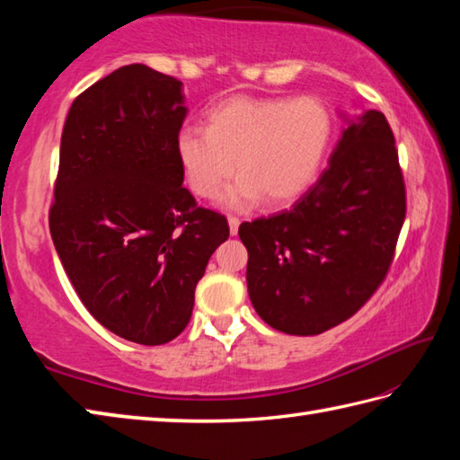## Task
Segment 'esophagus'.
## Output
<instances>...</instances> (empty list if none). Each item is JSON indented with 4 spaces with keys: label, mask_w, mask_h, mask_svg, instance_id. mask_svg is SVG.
Wrapping results in <instances>:
<instances>
[{
    "label": "esophagus",
    "mask_w": 460,
    "mask_h": 460,
    "mask_svg": "<svg viewBox=\"0 0 460 460\" xmlns=\"http://www.w3.org/2000/svg\"><path fill=\"white\" fill-rule=\"evenodd\" d=\"M239 225H241V219L235 217V215H229V231H231V235H237Z\"/></svg>",
    "instance_id": "1"
}]
</instances>
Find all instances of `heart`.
I'll return each mask as SVG.
<instances>
[{"instance_id":"heart-1","label":"heart","mask_w":460,"mask_h":460,"mask_svg":"<svg viewBox=\"0 0 460 460\" xmlns=\"http://www.w3.org/2000/svg\"><path fill=\"white\" fill-rule=\"evenodd\" d=\"M332 116L316 96H229L205 112V128L183 126L175 154L190 190L201 199L225 193L233 209H249L267 198L285 205L305 193L324 160Z\"/></svg>"}]
</instances>
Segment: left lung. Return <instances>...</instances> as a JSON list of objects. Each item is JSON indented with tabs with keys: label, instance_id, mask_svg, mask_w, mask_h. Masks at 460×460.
Returning a JSON list of instances; mask_svg holds the SVG:
<instances>
[{
	"label": "left lung",
	"instance_id": "obj_1",
	"mask_svg": "<svg viewBox=\"0 0 460 460\" xmlns=\"http://www.w3.org/2000/svg\"><path fill=\"white\" fill-rule=\"evenodd\" d=\"M405 211L394 132L367 111L349 120L328 168L290 209L241 223L257 314L292 336L354 316L387 277Z\"/></svg>",
	"mask_w": 460,
	"mask_h": 460
}]
</instances>
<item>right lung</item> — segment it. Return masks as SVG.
I'll return each instance as SVG.
<instances>
[{
  "label": "right lung",
  "instance_id": "obj_1",
  "mask_svg": "<svg viewBox=\"0 0 460 460\" xmlns=\"http://www.w3.org/2000/svg\"><path fill=\"white\" fill-rule=\"evenodd\" d=\"M181 83L126 65L66 114L49 229L84 308L134 344L180 336L208 261L229 237L225 215L183 188L175 154Z\"/></svg>",
  "mask_w": 460,
  "mask_h": 460
}]
</instances>
